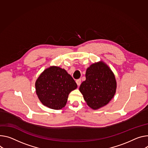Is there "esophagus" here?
<instances>
[{"label": "esophagus", "instance_id": "obj_1", "mask_svg": "<svg viewBox=\"0 0 148 148\" xmlns=\"http://www.w3.org/2000/svg\"><path fill=\"white\" fill-rule=\"evenodd\" d=\"M81 83H82L81 79H78L76 80V83H77L78 86H79L80 84H81Z\"/></svg>", "mask_w": 148, "mask_h": 148}]
</instances>
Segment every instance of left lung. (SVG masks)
Segmentation results:
<instances>
[{"instance_id":"1","label":"left lung","mask_w":148,"mask_h":148,"mask_svg":"<svg viewBox=\"0 0 148 148\" xmlns=\"http://www.w3.org/2000/svg\"><path fill=\"white\" fill-rule=\"evenodd\" d=\"M86 80L79 88L87 104L97 110L113 98L117 88L115 75L103 61L92 64L86 73Z\"/></svg>"}]
</instances>
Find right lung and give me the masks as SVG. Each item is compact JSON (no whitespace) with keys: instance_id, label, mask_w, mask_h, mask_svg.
I'll use <instances>...</instances> for the list:
<instances>
[{"instance_id":"right-lung-1","label":"right lung","mask_w":148,"mask_h":148,"mask_svg":"<svg viewBox=\"0 0 148 148\" xmlns=\"http://www.w3.org/2000/svg\"><path fill=\"white\" fill-rule=\"evenodd\" d=\"M77 88L72 77L58 66H50L46 69L35 82L36 94L40 101L54 110L64 107L69 94Z\"/></svg>"}]
</instances>
